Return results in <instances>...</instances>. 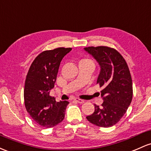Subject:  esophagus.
I'll return each instance as SVG.
<instances>
[{"instance_id":"obj_1","label":"esophagus","mask_w":151,"mask_h":151,"mask_svg":"<svg viewBox=\"0 0 151 151\" xmlns=\"http://www.w3.org/2000/svg\"><path fill=\"white\" fill-rule=\"evenodd\" d=\"M74 100H75L77 102H78V103H80V104H82L84 102V101L83 100H81V99H79V98L74 99Z\"/></svg>"}]
</instances>
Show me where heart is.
I'll list each match as a JSON object with an SVG mask.
<instances>
[{"label": "heart", "mask_w": 151, "mask_h": 151, "mask_svg": "<svg viewBox=\"0 0 151 151\" xmlns=\"http://www.w3.org/2000/svg\"><path fill=\"white\" fill-rule=\"evenodd\" d=\"M87 60H90V59H82V60H81V62H83V61H87Z\"/></svg>", "instance_id": "1"}]
</instances>
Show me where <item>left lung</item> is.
I'll list each match as a JSON object with an SVG mask.
<instances>
[{"instance_id":"obj_1","label":"left lung","mask_w":151,"mask_h":151,"mask_svg":"<svg viewBox=\"0 0 151 151\" xmlns=\"http://www.w3.org/2000/svg\"><path fill=\"white\" fill-rule=\"evenodd\" d=\"M100 65L97 84L102 87V107L94 105V112L87 116L88 121L97 126L109 127L120 121L132 99V82L128 66L116 49L108 46L84 48Z\"/></svg>"}]
</instances>
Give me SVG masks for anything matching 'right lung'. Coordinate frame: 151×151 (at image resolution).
Returning <instances> with one entry per match:
<instances>
[{"mask_svg":"<svg viewBox=\"0 0 151 151\" xmlns=\"http://www.w3.org/2000/svg\"><path fill=\"white\" fill-rule=\"evenodd\" d=\"M72 48L60 47L40 53L31 64L25 81L24 96L26 110L38 125L49 128L64 120L67 101L56 102L49 95L54 87L63 57Z\"/></svg>","mask_w":151,"mask_h":151,"instance_id":"add662e5","label":"right lung"}]
</instances>
